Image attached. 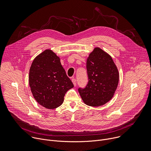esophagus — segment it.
<instances>
[{
	"label": "esophagus",
	"instance_id": "34e87169",
	"mask_svg": "<svg viewBox=\"0 0 151 151\" xmlns=\"http://www.w3.org/2000/svg\"><path fill=\"white\" fill-rule=\"evenodd\" d=\"M72 82H73V85L75 87V86L76 85V79L73 78V79H72Z\"/></svg>",
	"mask_w": 151,
	"mask_h": 151
}]
</instances>
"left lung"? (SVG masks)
I'll use <instances>...</instances> for the list:
<instances>
[{
  "label": "left lung",
  "instance_id": "obj_1",
  "mask_svg": "<svg viewBox=\"0 0 151 151\" xmlns=\"http://www.w3.org/2000/svg\"><path fill=\"white\" fill-rule=\"evenodd\" d=\"M88 83L78 90L85 104L99 107L114 97L119 79L118 69L112 57L99 47H95L87 59Z\"/></svg>",
  "mask_w": 151,
  "mask_h": 151
}]
</instances>
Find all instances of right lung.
<instances>
[{
    "instance_id": "1",
    "label": "right lung",
    "mask_w": 151,
    "mask_h": 151,
    "mask_svg": "<svg viewBox=\"0 0 151 151\" xmlns=\"http://www.w3.org/2000/svg\"><path fill=\"white\" fill-rule=\"evenodd\" d=\"M29 83L34 99L48 109L61 106L66 92L73 87L60 57L50 49L34 58L29 70Z\"/></svg>"
}]
</instances>
